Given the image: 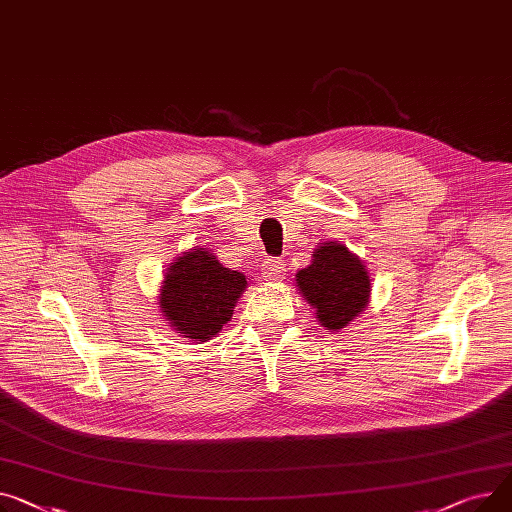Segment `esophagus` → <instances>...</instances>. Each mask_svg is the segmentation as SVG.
I'll return each mask as SVG.
<instances>
[{"instance_id": "1", "label": "esophagus", "mask_w": 512, "mask_h": 512, "mask_svg": "<svg viewBox=\"0 0 512 512\" xmlns=\"http://www.w3.org/2000/svg\"><path fill=\"white\" fill-rule=\"evenodd\" d=\"M262 275H264L266 281H273V283L283 281L285 275H287L285 262L281 258H275V256L264 258V262H262Z\"/></svg>"}]
</instances>
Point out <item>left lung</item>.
I'll return each mask as SVG.
<instances>
[{
	"instance_id": "obj_1",
	"label": "left lung",
	"mask_w": 512,
	"mask_h": 512,
	"mask_svg": "<svg viewBox=\"0 0 512 512\" xmlns=\"http://www.w3.org/2000/svg\"><path fill=\"white\" fill-rule=\"evenodd\" d=\"M295 281L326 330L345 328L370 297V277L362 260L335 242L318 246L312 264L299 270Z\"/></svg>"
}]
</instances>
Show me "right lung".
<instances>
[{
	"label": "right lung",
	"instance_id": "1",
	"mask_svg": "<svg viewBox=\"0 0 512 512\" xmlns=\"http://www.w3.org/2000/svg\"><path fill=\"white\" fill-rule=\"evenodd\" d=\"M248 281L206 248L179 256L167 270L159 304L169 324L188 339L208 341L233 314Z\"/></svg>",
	"mask_w": 512,
	"mask_h": 512
}]
</instances>
